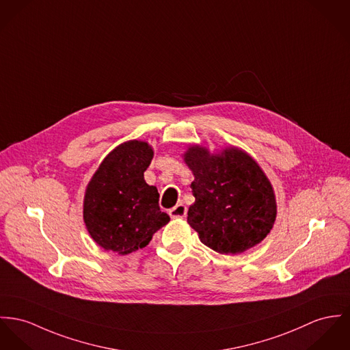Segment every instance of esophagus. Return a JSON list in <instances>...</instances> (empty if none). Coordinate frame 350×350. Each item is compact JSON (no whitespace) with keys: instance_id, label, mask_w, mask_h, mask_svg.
<instances>
[{"instance_id":"34e87169","label":"esophagus","mask_w":350,"mask_h":350,"mask_svg":"<svg viewBox=\"0 0 350 350\" xmlns=\"http://www.w3.org/2000/svg\"><path fill=\"white\" fill-rule=\"evenodd\" d=\"M187 212H188L187 206L184 204H178L169 211V215L172 218H184L187 215Z\"/></svg>"}]
</instances>
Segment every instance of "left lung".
Returning a JSON list of instances; mask_svg holds the SVG:
<instances>
[{"mask_svg": "<svg viewBox=\"0 0 350 350\" xmlns=\"http://www.w3.org/2000/svg\"><path fill=\"white\" fill-rule=\"evenodd\" d=\"M184 161L194 176L188 222L204 245L221 254H239L269 234L277 215L274 191L247 153L226 148L211 154L194 145Z\"/></svg>", "mask_w": 350, "mask_h": 350, "instance_id": "left-lung-1", "label": "left lung"}]
</instances>
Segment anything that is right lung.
I'll list each match as a JSON object with an SVG mask.
<instances>
[{
	"mask_svg": "<svg viewBox=\"0 0 350 350\" xmlns=\"http://www.w3.org/2000/svg\"><path fill=\"white\" fill-rule=\"evenodd\" d=\"M152 159L148 142H124L104 159L88 184L83 221L105 250L124 256L142 249L170 221L160 209L159 190L144 180Z\"/></svg>",
	"mask_w": 350,
	"mask_h": 350,
	"instance_id": "1",
	"label": "right lung"
}]
</instances>
